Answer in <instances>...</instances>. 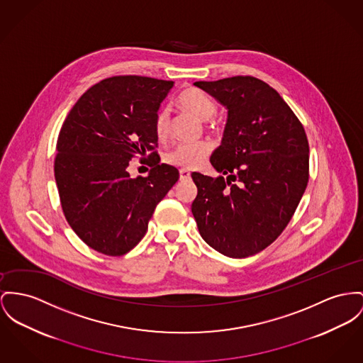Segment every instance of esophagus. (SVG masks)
I'll use <instances>...</instances> for the list:
<instances>
[{
	"instance_id": "34e87169",
	"label": "esophagus",
	"mask_w": 363,
	"mask_h": 363,
	"mask_svg": "<svg viewBox=\"0 0 363 363\" xmlns=\"http://www.w3.org/2000/svg\"><path fill=\"white\" fill-rule=\"evenodd\" d=\"M180 180L182 182H184V180H189L190 177H191V173H190V170L187 169H180Z\"/></svg>"
}]
</instances>
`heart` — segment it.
<instances>
[{
  "label": "heart",
  "mask_w": 363,
  "mask_h": 363,
  "mask_svg": "<svg viewBox=\"0 0 363 363\" xmlns=\"http://www.w3.org/2000/svg\"><path fill=\"white\" fill-rule=\"evenodd\" d=\"M177 106L186 113L193 114L201 121H208L216 114V104L206 94L189 88L184 89L176 100ZM154 129L158 139L164 140L170 132V114L167 108H162L155 116ZM212 151L209 142H195V143H180L173 147L165 154V162L186 169H194L201 167Z\"/></svg>",
  "instance_id": "obj_1"
}]
</instances>
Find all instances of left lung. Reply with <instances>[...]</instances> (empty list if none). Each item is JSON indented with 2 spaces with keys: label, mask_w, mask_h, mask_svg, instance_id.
Returning a JSON list of instances; mask_svg holds the SVG:
<instances>
[{
  "label": "left lung",
  "mask_w": 363,
  "mask_h": 363,
  "mask_svg": "<svg viewBox=\"0 0 363 363\" xmlns=\"http://www.w3.org/2000/svg\"><path fill=\"white\" fill-rule=\"evenodd\" d=\"M227 108L211 177L194 172L191 212L203 241L224 256H253L288 225L308 183V140L286 101L255 77L198 81Z\"/></svg>",
  "instance_id": "1"
}]
</instances>
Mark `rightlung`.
Returning <instances> with one entry per match:
<instances>
[{
	"mask_svg": "<svg viewBox=\"0 0 363 363\" xmlns=\"http://www.w3.org/2000/svg\"><path fill=\"white\" fill-rule=\"evenodd\" d=\"M172 81L139 75L106 78L70 110L57 138L55 179L63 213L89 247L122 256L145 235L155 206L179 180L160 164L154 121ZM139 153L153 162L147 178L125 168Z\"/></svg>",
	"mask_w": 363,
	"mask_h": 363,
	"instance_id": "add662e5",
	"label": "right lung"
}]
</instances>
